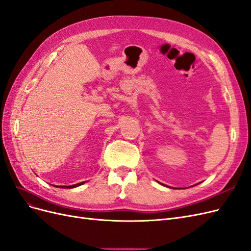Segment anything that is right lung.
I'll return each mask as SVG.
<instances>
[{"label": "right lung", "instance_id": "add662e5", "mask_svg": "<svg viewBox=\"0 0 251 251\" xmlns=\"http://www.w3.org/2000/svg\"><path fill=\"white\" fill-rule=\"evenodd\" d=\"M84 183H85V181H82V183L75 184V185H73V186H61L60 188H68V189H71V188H75V187H77V186H81V185H83Z\"/></svg>", "mask_w": 251, "mask_h": 251}]
</instances>
